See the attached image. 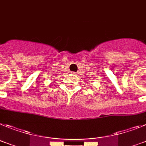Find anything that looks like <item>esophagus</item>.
<instances>
[{"mask_svg": "<svg viewBox=\"0 0 146 146\" xmlns=\"http://www.w3.org/2000/svg\"><path fill=\"white\" fill-rule=\"evenodd\" d=\"M73 73V74H75V73Z\"/></svg>", "mask_w": 146, "mask_h": 146, "instance_id": "34e87169", "label": "esophagus"}]
</instances>
